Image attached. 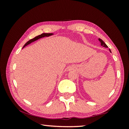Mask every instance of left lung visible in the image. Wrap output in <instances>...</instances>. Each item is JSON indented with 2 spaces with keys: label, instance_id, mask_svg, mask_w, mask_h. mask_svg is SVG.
Listing matches in <instances>:
<instances>
[{
  "label": "left lung",
  "instance_id": "obj_1",
  "mask_svg": "<svg viewBox=\"0 0 129 129\" xmlns=\"http://www.w3.org/2000/svg\"><path fill=\"white\" fill-rule=\"evenodd\" d=\"M99 41L100 42V43H101V45L102 46H103L105 47H108V46H107L106 45V44L105 42H104L102 39H99ZM110 52H111L110 50Z\"/></svg>",
  "mask_w": 129,
  "mask_h": 129
}]
</instances>
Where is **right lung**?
<instances>
[{"label":"right lung","instance_id":"1","mask_svg":"<svg viewBox=\"0 0 129 129\" xmlns=\"http://www.w3.org/2000/svg\"><path fill=\"white\" fill-rule=\"evenodd\" d=\"M53 35V33H42V34L39 35V36H36V37H35V38H34L33 39H30V40H29V41H28V42H26L25 45L23 46V47L26 46L28 45H29L30 43H32V42L36 41V40H38V39H40V38H44V37L50 36H51V35Z\"/></svg>","mask_w":129,"mask_h":129}]
</instances>
